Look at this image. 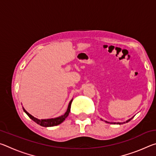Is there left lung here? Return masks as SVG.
Listing matches in <instances>:
<instances>
[{"label":"left lung","instance_id":"left-lung-1","mask_svg":"<svg viewBox=\"0 0 156 156\" xmlns=\"http://www.w3.org/2000/svg\"><path fill=\"white\" fill-rule=\"evenodd\" d=\"M133 117H132L131 118H130V119H129V120H127L126 121H125V122H107V121H106V120H104L105 122H107V123H110V124H117V125H122V124H125V123H126V122H129V121H130L132 118H133ZM100 120H103L102 119V118H100Z\"/></svg>","mask_w":156,"mask_h":156}]
</instances>
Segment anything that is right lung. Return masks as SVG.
I'll return each mask as SVG.
<instances>
[{
	"mask_svg": "<svg viewBox=\"0 0 156 156\" xmlns=\"http://www.w3.org/2000/svg\"><path fill=\"white\" fill-rule=\"evenodd\" d=\"M73 98L71 100V101L69 103L67 112L65 113V114L59 116V117L54 118H50V119H38L35 117H34L33 115H31L30 113H29L27 111H26L24 107H23V109L25 112L26 114H27L29 117H30L31 120H34V122H36L38 125H41L42 126H44V127H49V126H54L58 125L60 124H61L63 121L65 120V118L69 115V113L70 112V109H71V105H72Z\"/></svg>",
	"mask_w": 156,
	"mask_h": 156,
	"instance_id": "obj_1",
	"label": "right lung"
}]
</instances>
